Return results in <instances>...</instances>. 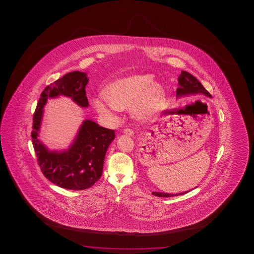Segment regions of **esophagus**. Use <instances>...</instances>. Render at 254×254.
Segmentation results:
<instances>
[{
    "label": "esophagus",
    "mask_w": 254,
    "mask_h": 254,
    "mask_svg": "<svg viewBox=\"0 0 254 254\" xmlns=\"http://www.w3.org/2000/svg\"><path fill=\"white\" fill-rule=\"evenodd\" d=\"M123 132H124L125 134H127V135L129 136H132L133 135V134H134V131H133L132 129L130 128L124 129V131H123Z\"/></svg>",
    "instance_id": "1"
}]
</instances>
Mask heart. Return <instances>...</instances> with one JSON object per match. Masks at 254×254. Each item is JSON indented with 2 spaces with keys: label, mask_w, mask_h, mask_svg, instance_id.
<instances>
[{
  "label": "heart",
  "mask_w": 254,
  "mask_h": 254,
  "mask_svg": "<svg viewBox=\"0 0 254 254\" xmlns=\"http://www.w3.org/2000/svg\"><path fill=\"white\" fill-rule=\"evenodd\" d=\"M153 81L151 74H138L115 80L105 89V95L94 98V108L110 120L116 118L115 111L132 106L133 114L139 119L153 118L166 103L163 87Z\"/></svg>",
  "instance_id": "heart-1"
}]
</instances>
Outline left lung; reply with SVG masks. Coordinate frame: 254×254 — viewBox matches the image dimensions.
<instances>
[{
    "mask_svg": "<svg viewBox=\"0 0 254 254\" xmlns=\"http://www.w3.org/2000/svg\"><path fill=\"white\" fill-rule=\"evenodd\" d=\"M178 81H179V86H180V87L177 89L178 97L197 94H203L206 95V96H208V97H212L208 91L203 87V85L193 75H191V73H188L187 71H181L180 76L178 77ZM187 192H188V191L181 192L179 194H169V193H165V192L153 191L152 194L157 196V197L167 198V197L184 194Z\"/></svg>",
    "mask_w": 254,
    "mask_h": 254,
    "instance_id": "8db88e82",
    "label": "left lung"
}]
</instances>
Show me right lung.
<instances>
[{
  "label": "right lung",
  "mask_w": 254,
  "mask_h": 254,
  "mask_svg": "<svg viewBox=\"0 0 254 254\" xmlns=\"http://www.w3.org/2000/svg\"><path fill=\"white\" fill-rule=\"evenodd\" d=\"M87 82L86 73L74 71L47 86L39 99L33 118L32 142L42 174L54 184L70 190L87 189L101 177L105 155L115 139V130L86 120L69 149L64 152L48 150L39 140L38 132L48 98L64 95L82 108L88 107L85 90Z\"/></svg>",
  "instance_id": "obj_1"
}]
</instances>
